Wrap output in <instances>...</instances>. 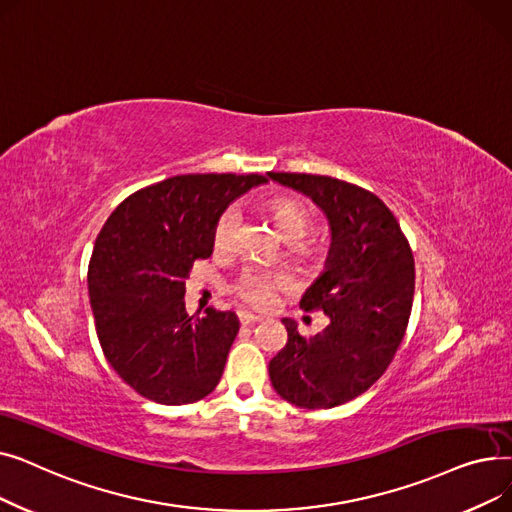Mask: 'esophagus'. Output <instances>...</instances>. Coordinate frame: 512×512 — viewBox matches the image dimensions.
Returning <instances> with one entry per match:
<instances>
[{
  "label": "esophagus",
  "instance_id": "1",
  "mask_svg": "<svg viewBox=\"0 0 512 512\" xmlns=\"http://www.w3.org/2000/svg\"><path fill=\"white\" fill-rule=\"evenodd\" d=\"M238 319H240L242 326H253V324H257V321H261L263 317L255 315L251 311H238Z\"/></svg>",
  "mask_w": 512,
  "mask_h": 512
}]
</instances>
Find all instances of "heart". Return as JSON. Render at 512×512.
<instances>
[{"instance_id":"1","label":"heart","mask_w":512,"mask_h":512,"mask_svg":"<svg viewBox=\"0 0 512 512\" xmlns=\"http://www.w3.org/2000/svg\"><path fill=\"white\" fill-rule=\"evenodd\" d=\"M270 211L276 226L288 240L303 238L311 226H313V213L309 205L301 199L294 197H274L270 201ZM240 226V209L236 205H228L218 215V220L213 224V247L218 251H232L236 245ZM297 249L305 251L307 242L299 240ZM294 284V278L286 270H270V267H247L242 270L240 276L232 284V292L236 297L251 307H267L276 294L284 288H290Z\"/></svg>"}]
</instances>
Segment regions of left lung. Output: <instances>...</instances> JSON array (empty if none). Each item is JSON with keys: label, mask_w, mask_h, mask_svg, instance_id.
Listing matches in <instances>:
<instances>
[{"label": "left lung", "mask_w": 512, "mask_h": 512, "mask_svg": "<svg viewBox=\"0 0 512 512\" xmlns=\"http://www.w3.org/2000/svg\"><path fill=\"white\" fill-rule=\"evenodd\" d=\"M326 211L332 249L326 272L303 294V311H324L328 328L305 338L282 319L288 340L270 361L274 390L303 409H332L378 382L405 338L415 259L394 213L367 188L330 176L270 172Z\"/></svg>", "instance_id": "1"}]
</instances>
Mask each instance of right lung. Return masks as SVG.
<instances>
[{"label":"right lung","instance_id":"right-lung-1","mask_svg":"<svg viewBox=\"0 0 512 512\" xmlns=\"http://www.w3.org/2000/svg\"><path fill=\"white\" fill-rule=\"evenodd\" d=\"M261 174H184L126 197L89 261V297L105 359L141 396L191 405L218 386L238 334L232 311L188 315L184 280L213 251L222 209Z\"/></svg>","mask_w":512,"mask_h":512}]
</instances>
